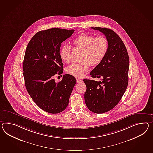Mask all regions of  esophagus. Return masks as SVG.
<instances>
[{
    "label": "esophagus",
    "mask_w": 153,
    "mask_h": 153,
    "mask_svg": "<svg viewBox=\"0 0 153 153\" xmlns=\"http://www.w3.org/2000/svg\"><path fill=\"white\" fill-rule=\"evenodd\" d=\"M83 82L82 81V79H80V78H77V83H82V82Z\"/></svg>",
    "instance_id": "1"
}]
</instances>
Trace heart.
I'll list each match as a JSON object with an SVG mask.
<instances>
[{
  "instance_id": "obj_1",
  "label": "heart",
  "mask_w": 153,
  "mask_h": 153,
  "mask_svg": "<svg viewBox=\"0 0 153 153\" xmlns=\"http://www.w3.org/2000/svg\"><path fill=\"white\" fill-rule=\"evenodd\" d=\"M75 48L82 50L79 63H73L66 68L67 74L76 77H81L88 71L90 65L96 66L104 59L108 49V42L103 36L94 37L86 34H80L73 41ZM71 48L63 45L60 49V57L66 63L71 58Z\"/></svg>"
}]
</instances>
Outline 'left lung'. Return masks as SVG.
Here are the masks:
<instances>
[{"instance_id":"obj_1","label":"left lung","mask_w":153,"mask_h":153,"mask_svg":"<svg viewBox=\"0 0 153 153\" xmlns=\"http://www.w3.org/2000/svg\"><path fill=\"white\" fill-rule=\"evenodd\" d=\"M99 30L108 42L107 52L101 63L91 72L97 81L84 79L87 90L85 101L91 111L101 114L111 110L119 103L128 84L129 59L123 41L113 30L105 27H91Z\"/></svg>"}]
</instances>
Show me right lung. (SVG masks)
<instances>
[{
	"instance_id": "1",
	"label": "right lung",
	"mask_w": 153,
	"mask_h": 153,
	"mask_svg": "<svg viewBox=\"0 0 153 153\" xmlns=\"http://www.w3.org/2000/svg\"><path fill=\"white\" fill-rule=\"evenodd\" d=\"M74 31L59 28L39 31L26 48L22 64L26 90L37 106L50 113L56 114L66 108L76 83V78L68 74L60 82L53 78L63 73L61 43Z\"/></svg>"
}]
</instances>
